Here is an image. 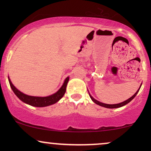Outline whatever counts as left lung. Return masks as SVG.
I'll return each instance as SVG.
<instances>
[{"label":"left lung","mask_w":151,"mask_h":151,"mask_svg":"<svg viewBox=\"0 0 151 151\" xmlns=\"http://www.w3.org/2000/svg\"><path fill=\"white\" fill-rule=\"evenodd\" d=\"M141 86H142V84H141ZM141 86H140V87H141ZM139 88H139V89H138V90L137 91V92H136L134 94L133 96L131 97V98H130L129 99H128L127 100H126V101H124V102H123L119 103V104H104V103H102V102H99V101H98V100H95V99H94L93 98V97H92L91 96V95H90L89 93H88V94H89L90 98H91V100H93V102H94L95 103H96V104H98V105H100V106H101L105 107V108H109V109H115V108H119V107H121V106H124V105H126L127 104H128V103H129V102H131V101L132 100H133V99L134 98H135V97L136 96V95L137 94V93L139 92Z\"/></svg>","instance_id":"left-lung-1"}]
</instances>
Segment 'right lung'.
<instances>
[{
  "label": "right lung",
  "instance_id": "right-lung-1",
  "mask_svg": "<svg viewBox=\"0 0 151 151\" xmlns=\"http://www.w3.org/2000/svg\"><path fill=\"white\" fill-rule=\"evenodd\" d=\"M69 78L67 77L65 79V82H64L63 85L62 86V87L60 88L55 93L47 97H35L27 96V95L22 93V92L18 91L17 88L12 84L9 78V82L10 86H11L12 89L13 90L14 93L20 100H22V102L26 103V104L31 105V106L36 107H43L55 104V103H56L58 101H59L62 98H63L66 92V88H67V85L68 82H69Z\"/></svg>",
  "mask_w": 151,
  "mask_h": 151
}]
</instances>
